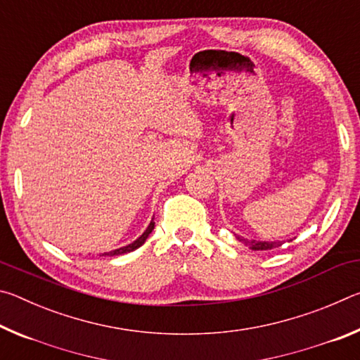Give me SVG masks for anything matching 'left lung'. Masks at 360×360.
I'll list each match as a JSON object with an SVG mask.
<instances>
[{"label": "left lung", "mask_w": 360, "mask_h": 360, "mask_svg": "<svg viewBox=\"0 0 360 360\" xmlns=\"http://www.w3.org/2000/svg\"><path fill=\"white\" fill-rule=\"evenodd\" d=\"M238 240L245 243L246 246H249L252 249V251H268V249H273V248H278L281 246V243H276V241H255V240H241L238 236Z\"/></svg>", "instance_id": "8db88e82"}]
</instances>
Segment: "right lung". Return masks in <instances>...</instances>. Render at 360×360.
Returning <instances> with one entry per match:
<instances>
[{"mask_svg": "<svg viewBox=\"0 0 360 360\" xmlns=\"http://www.w3.org/2000/svg\"><path fill=\"white\" fill-rule=\"evenodd\" d=\"M154 225H155V222H154V219H152L150 224H149V227L146 229L144 233H143L141 236H139L138 240L133 241L131 245H129V246H124V248H119V249H115V251H111V252H105L103 255H120V254H127V252L135 251V249H138L139 246H143V245H144V241L148 240V236L150 235V231L154 230Z\"/></svg>", "mask_w": 360, "mask_h": 360, "instance_id": "1", "label": "right lung"}]
</instances>
